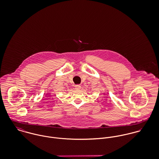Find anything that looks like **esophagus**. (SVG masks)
<instances>
[{"mask_svg":"<svg viewBox=\"0 0 159 159\" xmlns=\"http://www.w3.org/2000/svg\"><path fill=\"white\" fill-rule=\"evenodd\" d=\"M75 88L76 90H80L81 89V85L80 84H76V85H75Z\"/></svg>","mask_w":159,"mask_h":159,"instance_id":"obj_1","label":"esophagus"}]
</instances>
